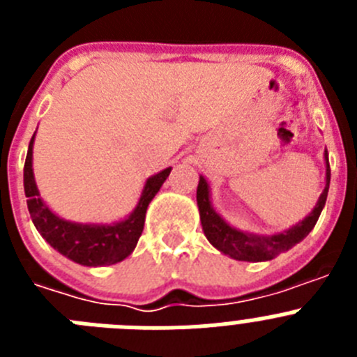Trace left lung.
I'll list each match as a JSON object with an SVG mask.
<instances>
[{
    "instance_id": "1",
    "label": "left lung",
    "mask_w": 357,
    "mask_h": 357,
    "mask_svg": "<svg viewBox=\"0 0 357 357\" xmlns=\"http://www.w3.org/2000/svg\"><path fill=\"white\" fill-rule=\"evenodd\" d=\"M326 188L321 191L320 198H318L317 206L307 216L293 225L291 229L279 232L273 236H257V234H248V232H241V230L230 227L229 223L223 220L216 211L211 206V197H209V184L204 176H200L197 189V204L198 211H200V222L204 234L209 239V243L214 248L223 252L225 255L232 257L236 261H270L277 257L282 252L289 250L295 247L296 243H301L305 236L313 230L317 225L318 218H320L321 209L326 206L327 193H329V182H331V168H329V157H327L326 150Z\"/></svg>"
}]
</instances>
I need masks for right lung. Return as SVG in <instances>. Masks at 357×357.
<instances>
[{"label": "right lung", "instance_id": "right-lung-1", "mask_svg": "<svg viewBox=\"0 0 357 357\" xmlns=\"http://www.w3.org/2000/svg\"><path fill=\"white\" fill-rule=\"evenodd\" d=\"M33 139H36V134L31 137L26 160H24V195L28 198L26 204L31 222L40 236L56 252H61L68 259L84 264V266H109L128 257L143 232L148 204L153 200L160 185L168 178L172 168L162 169L148 178L137 207L132 211L130 216L121 222H116L112 225L68 222L64 218L56 216L40 198L36 178H33V169H31Z\"/></svg>", "mask_w": 357, "mask_h": 357}]
</instances>
